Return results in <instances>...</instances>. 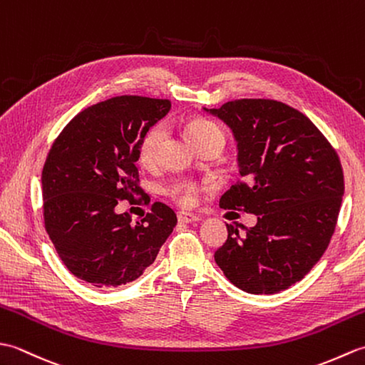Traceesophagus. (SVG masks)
I'll return each mask as SVG.
<instances>
[{
	"instance_id": "obj_1",
	"label": "esophagus",
	"mask_w": 365,
	"mask_h": 365,
	"mask_svg": "<svg viewBox=\"0 0 365 365\" xmlns=\"http://www.w3.org/2000/svg\"><path fill=\"white\" fill-rule=\"evenodd\" d=\"M177 218L180 222H196V221L204 220V216L195 215V213H187V212H178Z\"/></svg>"
}]
</instances>
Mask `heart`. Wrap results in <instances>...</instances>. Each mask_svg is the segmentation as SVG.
<instances>
[{
	"label": "heart",
	"mask_w": 365,
	"mask_h": 365,
	"mask_svg": "<svg viewBox=\"0 0 365 365\" xmlns=\"http://www.w3.org/2000/svg\"><path fill=\"white\" fill-rule=\"evenodd\" d=\"M185 133H187L188 141L196 147L199 143L205 141L207 138H210L215 133H222V131L216 127L213 122H208L204 119H196V120H191L188 123ZM166 135H168V131H166L165 123H157V125H153L144 135L141 144H139V150H138V158L143 163V165L149 166L157 161L161 144L166 139ZM196 192H197V187L192 183H177L173 188L174 197L183 205H191L192 202H195Z\"/></svg>",
	"instance_id": "obj_1"
}]
</instances>
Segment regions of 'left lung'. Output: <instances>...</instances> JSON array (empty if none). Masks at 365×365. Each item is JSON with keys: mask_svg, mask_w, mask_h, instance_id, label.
<instances>
[{"mask_svg": "<svg viewBox=\"0 0 365 365\" xmlns=\"http://www.w3.org/2000/svg\"><path fill=\"white\" fill-rule=\"evenodd\" d=\"M204 111L226 123L238 149L242 180L220 205L257 216L243 234L227 224L215 262L243 292L289 289L334 234L345 188L337 153L311 119L276 100L242 98Z\"/></svg>", "mask_w": 365, "mask_h": 365, "instance_id": "obj_1", "label": "left lung"}]
</instances>
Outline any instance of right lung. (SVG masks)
Returning <instances> with one entry per match:
<instances>
[{
  "label": "right lung",
  "mask_w": 365,
  "mask_h": 365,
  "mask_svg": "<svg viewBox=\"0 0 365 365\" xmlns=\"http://www.w3.org/2000/svg\"><path fill=\"white\" fill-rule=\"evenodd\" d=\"M169 110V100L136 96L92 105L67 123L46 157V234L68 271L98 289L141 276L177 224L173 208L161 202L135 224L127 212H115L119 200L143 192L139 144Z\"/></svg>",
  "instance_id": "add662e5"
}]
</instances>
